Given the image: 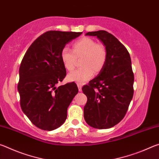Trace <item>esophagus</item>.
<instances>
[{
    "label": "esophagus",
    "instance_id": "1",
    "mask_svg": "<svg viewBox=\"0 0 159 159\" xmlns=\"http://www.w3.org/2000/svg\"><path fill=\"white\" fill-rule=\"evenodd\" d=\"M78 88H79V92H81V91H82V86H81V85L78 84Z\"/></svg>",
    "mask_w": 159,
    "mask_h": 159
}]
</instances>
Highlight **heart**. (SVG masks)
<instances>
[{"label": "heart", "instance_id": "1", "mask_svg": "<svg viewBox=\"0 0 159 159\" xmlns=\"http://www.w3.org/2000/svg\"><path fill=\"white\" fill-rule=\"evenodd\" d=\"M61 60L68 71L75 68L76 59L81 58L80 65L82 68L69 74V81L83 84L93 76L94 72L99 73L103 69L107 58V52L103 45L97 43L89 37L82 38L72 44V50L64 48L60 54Z\"/></svg>", "mask_w": 159, "mask_h": 159}]
</instances>
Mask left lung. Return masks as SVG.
I'll return each instance as SVG.
<instances>
[{
  "label": "left lung",
  "mask_w": 159,
  "mask_h": 159,
  "mask_svg": "<svg viewBox=\"0 0 159 159\" xmlns=\"http://www.w3.org/2000/svg\"><path fill=\"white\" fill-rule=\"evenodd\" d=\"M105 46L106 63L82 90L87 96L84 118L91 127L107 129L118 124L127 112L133 96L134 74L130 54L115 36L106 31L88 32Z\"/></svg>",
  "instance_id": "8db88e82"
}]
</instances>
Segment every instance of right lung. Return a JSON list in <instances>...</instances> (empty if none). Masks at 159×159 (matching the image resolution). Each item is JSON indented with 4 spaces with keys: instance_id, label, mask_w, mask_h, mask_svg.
Wrapping results in <instances>:
<instances>
[{
    "instance_id": "right-lung-1",
    "label": "right lung",
    "mask_w": 159,
    "mask_h": 159,
    "mask_svg": "<svg viewBox=\"0 0 159 159\" xmlns=\"http://www.w3.org/2000/svg\"><path fill=\"white\" fill-rule=\"evenodd\" d=\"M82 32L50 31L31 45L21 61L17 85L21 110L34 125L51 131L63 124L79 92L75 83L57 87L66 76L61 51Z\"/></svg>"
}]
</instances>
